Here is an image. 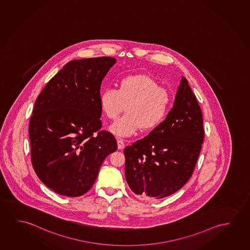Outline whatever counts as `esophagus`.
Masks as SVG:
<instances>
[{
  "mask_svg": "<svg viewBox=\"0 0 250 250\" xmlns=\"http://www.w3.org/2000/svg\"><path fill=\"white\" fill-rule=\"evenodd\" d=\"M117 143H118V148H119V150H122V149H124V147H125V143H124L123 139H117Z\"/></svg>",
  "mask_w": 250,
  "mask_h": 250,
  "instance_id": "1",
  "label": "esophagus"
}]
</instances>
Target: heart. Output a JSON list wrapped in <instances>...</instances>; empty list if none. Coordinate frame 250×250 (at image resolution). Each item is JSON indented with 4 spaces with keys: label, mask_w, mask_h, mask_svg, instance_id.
Returning <instances> with one entry per match:
<instances>
[{
    "label": "heart",
    "mask_w": 250,
    "mask_h": 250,
    "mask_svg": "<svg viewBox=\"0 0 250 250\" xmlns=\"http://www.w3.org/2000/svg\"><path fill=\"white\" fill-rule=\"evenodd\" d=\"M118 89L100 93V108L108 119H116L126 106L127 113L111 125V133L126 138L142 128L149 131L164 121L169 110V97L150 76L138 74L123 78Z\"/></svg>",
    "instance_id": "heart-1"
}]
</instances>
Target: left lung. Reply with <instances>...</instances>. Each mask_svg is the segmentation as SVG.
<instances>
[{
  "label": "left lung",
  "instance_id": "1",
  "mask_svg": "<svg viewBox=\"0 0 250 250\" xmlns=\"http://www.w3.org/2000/svg\"><path fill=\"white\" fill-rule=\"evenodd\" d=\"M204 139L201 108L183 76L166 119L146 138L125 148L129 187L146 199L177 192L191 177Z\"/></svg>",
  "mask_w": 250,
  "mask_h": 250
}]
</instances>
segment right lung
Masks as SVG:
<instances>
[{
	"instance_id": "obj_1",
	"label": "right lung",
	"mask_w": 250,
	"mask_h": 250,
	"mask_svg": "<svg viewBox=\"0 0 250 250\" xmlns=\"http://www.w3.org/2000/svg\"><path fill=\"white\" fill-rule=\"evenodd\" d=\"M115 63L111 57L71 61L36 99L28 128L32 165L60 195L87 192L104 158L118 149L113 135L100 131V85Z\"/></svg>"
}]
</instances>
